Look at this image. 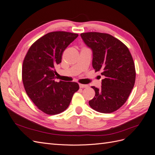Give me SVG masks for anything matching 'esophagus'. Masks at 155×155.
<instances>
[{
  "label": "esophagus",
  "mask_w": 155,
  "mask_h": 155,
  "mask_svg": "<svg viewBox=\"0 0 155 155\" xmlns=\"http://www.w3.org/2000/svg\"><path fill=\"white\" fill-rule=\"evenodd\" d=\"M79 86H80L81 88H84V87H87L88 85L87 84H79Z\"/></svg>",
  "instance_id": "obj_1"
}]
</instances>
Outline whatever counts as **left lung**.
<instances>
[{
	"instance_id": "obj_1",
	"label": "left lung",
	"mask_w": 155,
	"mask_h": 155,
	"mask_svg": "<svg viewBox=\"0 0 155 155\" xmlns=\"http://www.w3.org/2000/svg\"><path fill=\"white\" fill-rule=\"evenodd\" d=\"M81 36L92 51L93 68L104 77L101 89L91 86L95 95L89 104L97 112H114L125 104L134 86L132 55L124 43L108 34L86 32Z\"/></svg>"
}]
</instances>
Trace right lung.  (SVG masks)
Returning a JSON list of instances; mask_svg holds the SVG:
<instances>
[{"mask_svg": "<svg viewBox=\"0 0 155 155\" xmlns=\"http://www.w3.org/2000/svg\"><path fill=\"white\" fill-rule=\"evenodd\" d=\"M78 36L63 31L49 32L34 42L25 57L22 79L26 94L47 114L64 112L79 89L77 82L54 81V67L61 63L63 52Z\"/></svg>", "mask_w": 155, "mask_h": 155, "instance_id": "obj_1", "label": "right lung"}]
</instances>
